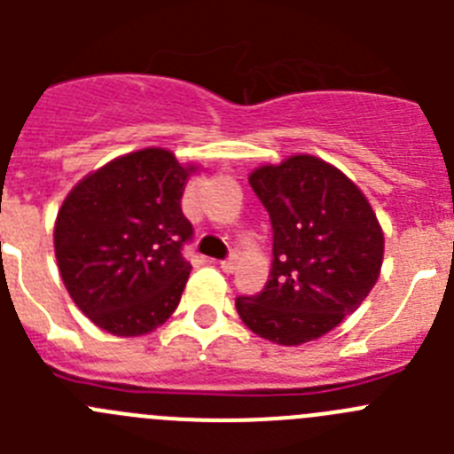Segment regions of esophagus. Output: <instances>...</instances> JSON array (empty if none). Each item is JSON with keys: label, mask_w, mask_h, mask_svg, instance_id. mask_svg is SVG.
I'll return each mask as SVG.
<instances>
[{"label": "esophagus", "mask_w": 454, "mask_h": 454, "mask_svg": "<svg viewBox=\"0 0 454 454\" xmlns=\"http://www.w3.org/2000/svg\"><path fill=\"white\" fill-rule=\"evenodd\" d=\"M234 268H236V254H231L230 259L220 262V270L223 272H234Z\"/></svg>", "instance_id": "obj_1"}]
</instances>
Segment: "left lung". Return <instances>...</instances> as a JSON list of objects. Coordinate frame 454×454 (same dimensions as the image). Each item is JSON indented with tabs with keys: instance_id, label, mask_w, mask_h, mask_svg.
I'll use <instances>...</instances> for the list:
<instances>
[{
	"instance_id": "left-lung-1",
	"label": "left lung",
	"mask_w": 454,
	"mask_h": 454,
	"mask_svg": "<svg viewBox=\"0 0 454 454\" xmlns=\"http://www.w3.org/2000/svg\"><path fill=\"white\" fill-rule=\"evenodd\" d=\"M272 224L266 286L236 298L240 320L277 346H300L334 330L375 286L382 227L364 192L323 159L291 156L250 175Z\"/></svg>"
}]
</instances>
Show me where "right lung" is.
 I'll use <instances>...</instances> for the list:
<instances>
[{
  "mask_svg": "<svg viewBox=\"0 0 454 454\" xmlns=\"http://www.w3.org/2000/svg\"><path fill=\"white\" fill-rule=\"evenodd\" d=\"M192 170L147 147L90 172L63 200L56 262L70 298L102 330L147 334L177 309L191 275L182 195Z\"/></svg>",
  "mask_w": 454,
  "mask_h": 454,
  "instance_id": "right-lung-1",
  "label": "right lung"
}]
</instances>
